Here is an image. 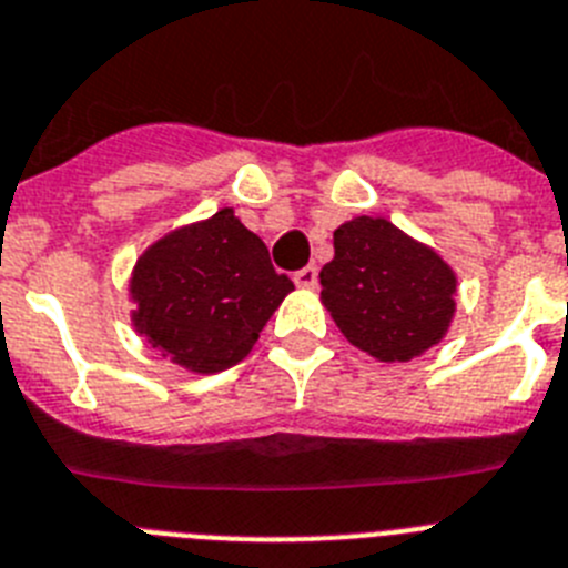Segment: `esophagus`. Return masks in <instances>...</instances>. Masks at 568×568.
<instances>
[{
  "label": "esophagus",
  "mask_w": 568,
  "mask_h": 568,
  "mask_svg": "<svg viewBox=\"0 0 568 568\" xmlns=\"http://www.w3.org/2000/svg\"><path fill=\"white\" fill-rule=\"evenodd\" d=\"M294 283H297L300 288H317V265L300 268L297 274H294Z\"/></svg>",
  "instance_id": "34e87169"
}]
</instances>
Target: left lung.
Returning <instances> with one entry per match:
<instances>
[{"mask_svg": "<svg viewBox=\"0 0 568 568\" xmlns=\"http://www.w3.org/2000/svg\"><path fill=\"white\" fill-rule=\"evenodd\" d=\"M321 285L343 337L384 364L424 355L454 323V268L384 216L337 227L335 260L323 265Z\"/></svg>", "mask_w": 568, "mask_h": 568, "instance_id": "left-lung-1", "label": "left lung"}]
</instances>
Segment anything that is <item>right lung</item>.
Listing matches in <instances>:
<instances>
[{
	"label": "right lung",
	"instance_id": "add662e5",
	"mask_svg": "<svg viewBox=\"0 0 568 568\" xmlns=\"http://www.w3.org/2000/svg\"><path fill=\"white\" fill-rule=\"evenodd\" d=\"M294 283L233 207L175 227L138 256L130 280L132 326L152 349L190 373L240 364Z\"/></svg>",
	"mask_w": 568,
	"mask_h": 568
}]
</instances>
